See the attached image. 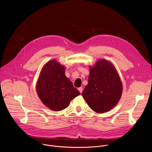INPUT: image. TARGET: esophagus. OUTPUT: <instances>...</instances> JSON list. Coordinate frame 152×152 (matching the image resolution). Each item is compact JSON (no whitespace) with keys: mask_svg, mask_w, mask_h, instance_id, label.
Returning <instances> with one entry per match:
<instances>
[{"mask_svg":"<svg viewBox=\"0 0 152 152\" xmlns=\"http://www.w3.org/2000/svg\"><path fill=\"white\" fill-rule=\"evenodd\" d=\"M78 90H79V91L80 93H82V91H83L82 87H79V88H78Z\"/></svg>","mask_w":152,"mask_h":152,"instance_id":"34e87169","label":"esophagus"}]
</instances>
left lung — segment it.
<instances>
[{
    "label": "left lung",
    "instance_id": "left-lung-1",
    "mask_svg": "<svg viewBox=\"0 0 152 152\" xmlns=\"http://www.w3.org/2000/svg\"><path fill=\"white\" fill-rule=\"evenodd\" d=\"M122 91V83L114 65L101 59L90 67L88 82L82 94L91 110L104 113L117 105Z\"/></svg>",
    "mask_w": 152,
    "mask_h": 152
}]
</instances>
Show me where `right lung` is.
I'll use <instances>...</instances> for the list:
<instances>
[{"label": "right lung", "instance_id": "right-lung-1", "mask_svg": "<svg viewBox=\"0 0 152 152\" xmlns=\"http://www.w3.org/2000/svg\"><path fill=\"white\" fill-rule=\"evenodd\" d=\"M37 94L49 109L59 111L69 106L80 92L65 75V67L55 59L42 67L36 85Z\"/></svg>", "mask_w": 152, "mask_h": 152}]
</instances>
